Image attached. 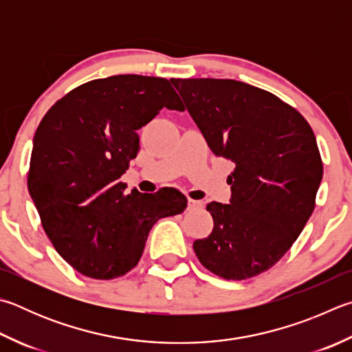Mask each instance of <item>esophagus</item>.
<instances>
[{"label": "esophagus", "instance_id": "1", "mask_svg": "<svg viewBox=\"0 0 352 352\" xmlns=\"http://www.w3.org/2000/svg\"><path fill=\"white\" fill-rule=\"evenodd\" d=\"M203 206L201 201H197V200H192V198H189L188 200V209L194 210V209H200Z\"/></svg>", "mask_w": 352, "mask_h": 352}]
</instances>
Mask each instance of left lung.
<instances>
[{
	"label": "left lung",
	"instance_id": "obj_1",
	"mask_svg": "<svg viewBox=\"0 0 352 352\" xmlns=\"http://www.w3.org/2000/svg\"><path fill=\"white\" fill-rule=\"evenodd\" d=\"M210 151L235 163L229 204L210 201L214 229L194 241L200 263L226 280L265 272L289 251L316 206L323 164L302 115L235 80L172 78Z\"/></svg>",
	"mask_w": 352,
	"mask_h": 352
}]
</instances>
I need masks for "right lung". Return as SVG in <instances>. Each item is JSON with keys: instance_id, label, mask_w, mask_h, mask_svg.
<instances>
[{"instance_id": "add662e5", "label": "right lung", "mask_w": 352, "mask_h": 352, "mask_svg": "<svg viewBox=\"0 0 352 352\" xmlns=\"http://www.w3.org/2000/svg\"><path fill=\"white\" fill-rule=\"evenodd\" d=\"M163 107L183 111L166 78L113 75L70 91L38 126L29 194L56 252L82 276H124L142 258L152 226L186 209L178 190L126 194L120 182L137 157V131Z\"/></svg>"}]
</instances>
